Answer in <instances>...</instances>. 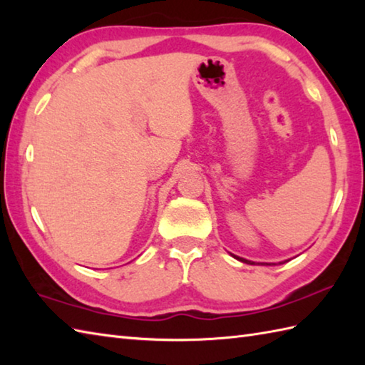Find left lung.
Here are the masks:
<instances>
[{
	"instance_id": "8db88e82",
	"label": "left lung",
	"mask_w": 365,
	"mask_h": 365,
	"mask_svg": "<svg viewBox=\"0 0 365 365\" xmlns=\"http://www.w3.org/2000/svg\"><path fill=\"white\" fill-rule=\"evenodd\" d=\"M232 255H234V254H232ZM234 257H235V259H238L240 262H245V263H251V265H252V263H254V262H250V260H246V259H242V257H237V255H234ZM281 263H285V262H281ZM267 265H269V263H267Z\"/></svg>"
}]
</instances>
